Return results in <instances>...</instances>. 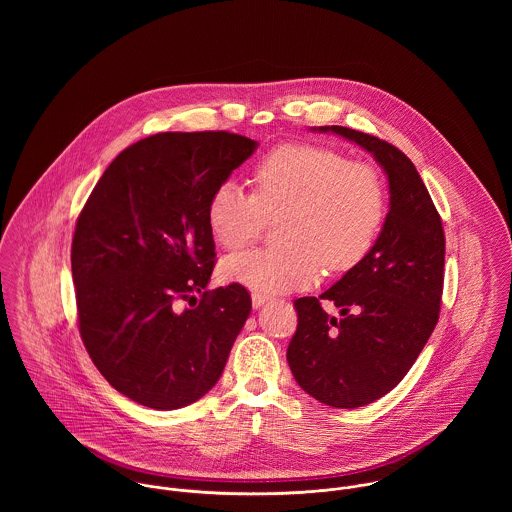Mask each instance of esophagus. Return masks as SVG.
I'll use <instances>...</instances> for the list:
<instances>
[{"instance_id":"1","label":"esophagus","mask_w":512,"mask_h":512,"mask_svg":"<svg viewBox=\"0 0 512 512\" xmlns=\"http://www.w3.org/2000/svg\"><path fill=\"white\" fill-rule=\"evenodd\" d=\"M270 299V295H266V293L262 292H254L252 293V305L258 309V307H262L266 301Z\"/></svg>"}]
</instances>
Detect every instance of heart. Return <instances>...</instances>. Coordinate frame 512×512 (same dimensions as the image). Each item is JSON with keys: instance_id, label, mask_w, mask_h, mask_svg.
Here are the masks:
<instances>
[{"instance_id": "b5f03b06", "label": "heart", "mask_w": 512, "mask_h": 512, "mask_svg": "<svg viewBox=\"0 0 512 512\" xmlns=\"http://www.w3.org/2000/svg\"><path fill=\"white\" fill-rule=\"evenodd\" d=\"M254 193L224 181L207 205L213 238L224 250H240L258 238L266 219L278 220V242L222 262V278L256 292H290L329 272L355 268L372 250L384 215L380 173L363 161H347L335 149L290 144L270 151L252 173Z\"/></svg>"}]
</instances>
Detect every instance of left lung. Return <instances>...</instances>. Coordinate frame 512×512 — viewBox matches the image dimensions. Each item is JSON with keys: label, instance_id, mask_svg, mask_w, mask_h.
I'll return each instance as SVG.
<instances>
[{"label": "left lung", "instance_id": "obj_1", "mask_svg": "<svg viewBox=\"0 0 512 512\" xmlns=\"http://www.w3.org/2000/svg\"><path fill=\"white\" fill-rule=\"evenodd\" d=\"M317 132V128L313 130ZM363 147L388 179V215L365 258L319 297L293 301L288 347L295 382L333 408H359L388 394L416 363L439 317L445 236L432 197L398 147L343 126H319ZM329 298L343 320L318 303Z\"/></svg>", "mask_w": 512, "mask_h": 512}]
</instances>
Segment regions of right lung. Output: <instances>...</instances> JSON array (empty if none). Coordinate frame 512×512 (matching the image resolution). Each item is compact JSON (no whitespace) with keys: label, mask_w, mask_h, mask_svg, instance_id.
Here are the masks:
<instances>
[{"label":"right lung","mask_w":512,"mask_h":512,"mask_svg":"<svg viewBox=\"0 0 512 512\" xmlns=\"http://www.w3.org/2000/svg\"><path fill=\"white\" fill-rule=\"evenodd\" d=\"M258 142L228 132H163L126 147L74 228L73 282L82 343L130 400L175 410L220 378L252 299L240 284L207 290L213 191ZM202 301L184 303L196 293Z\"/></svg>","instance_id":"1"}]
</instances>
